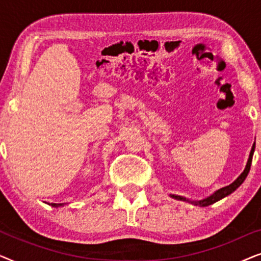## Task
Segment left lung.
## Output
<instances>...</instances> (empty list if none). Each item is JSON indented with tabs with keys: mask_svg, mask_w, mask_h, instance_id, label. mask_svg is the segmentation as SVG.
<instances>
[{
	"mask_svg": "<svg viewBox=\"0 0 261 261\" xmlns=\"http://www.w3.org/2000/svg\"><path fill=\"white\" fill-rule=\"evenodd\" d=\"M254 148H255V144L253 145V147L251 149V153H249V158H248L247 165H246L244 172H242L240 176L237 178V180H234L233 183L228 185V187H224L222 189H220V190H217L216 192H214L212 196H209V197H206L204 199H201V201H190V199H187L185 197H181V196H176V195H171V197H173V198H176V199H179V201L190 202V203H192V204L198 205V206H208L210 204H213V203H215L217 201H220V199L224 198V197H226V196L230 195L231 192L237 190V189L240 187L242 183H244V180L246 179V177H247V174L249 172V169H251V164H252L253 153H254Z\"/></svg>",
	"mask_w": 261,
	"mask_h": 261,
	"instance_id": "8db88e82",
	"label": "left lung"
}]
</instances>
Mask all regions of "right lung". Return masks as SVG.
Returning <instances> with one entry per match:
<instances>
[{"mask_svg": "<svg viewBox=\"0 0 261 261\" xmlns=\"http://www.w3.org/2000/svg\"><path fill=\"white\" fill-rule=\"evenodd\" d=\"M49 205L56 206V208H57V206H60V205H63V204H62V203H60V204H56V203H51V204H49Z\"/></svg>", "mask_w": 261, "mask_h": 261, "instance_id": "obj_1", "label": "right lung"}]
</instances>
